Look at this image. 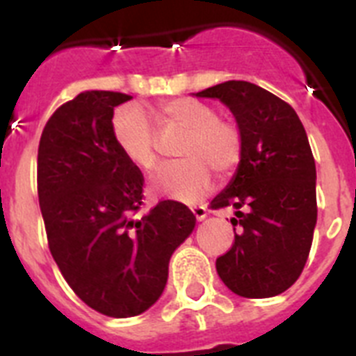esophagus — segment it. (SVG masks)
I'll list each match as a JSON object with an SVG mask.
<instances>
[{
    "label": "esophagus",
    "mask_w": 356,
    "mask_h": 356,
    "mask_svg": "<svg viewBox=\"0 0 356 356\" xmlns=\"http://www.w3.org/2000/svg\"><path fill=\"white\" fill-rule=\"evenodd\" d=\"M193 213H194V217H196L197 221H203V219L207 217V209L203 205L193 207Z\"/></svg>",
    "instance_id": "esophagus-1"
}]
</instances>
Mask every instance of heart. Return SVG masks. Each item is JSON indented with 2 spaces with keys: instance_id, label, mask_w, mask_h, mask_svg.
<instances>
[{
  "instance_id": "1",
  "label": "heart",
  "mask_w": 356,
  "mask_h": 356,
  "mask_svg": "<svg viewBox=\"0 0 356 356\" xmlns=\"http://www.w3.org/2000/svg\"><path fill=\"white\" fill-rule=\"evenodd\" d=\"M160 131H184L175 162L156 175L159 194L180 201H197L212 185V172L228 178L244 153L242 131L235 121L219 118L217 110L196 97H171L155 106ZM112 135L124 159L144 172L159 168V137L153 122L139 106L119 108L112 118Z\"/></svg>"
}]
</instances>
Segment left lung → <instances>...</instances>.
Here are the masks:
<instances>
[{"label":"left lung","mask_w":356,"mask_h":356,"mask_svg":"<svg viewBox=\"0 0 356 356\" xmlns=\"http://www.w3.org/2000/svg\"><path fill=\"white\" fill-rule=\"evenodd\" d=\"M235 115L244 153L232 184L210 209L234 207L232 248L216 260L219 278L242 298H271L300 278L317 221L316 162L307 131L289 103L250 81H225L197 92Z\"/></svg>","instance_id":"8db88e82"}]
</instances>
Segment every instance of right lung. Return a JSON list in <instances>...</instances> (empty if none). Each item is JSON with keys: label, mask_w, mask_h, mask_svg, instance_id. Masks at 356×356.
<instances>
[{"label": "right lung", "mask_w": 356, "mask_h": 356, "mask_svg": "<svg viewBox=\"0 0 356 356\" xmlns=\"http://www.w3.org/2000/svg\"><path fill=\"white\" fill-rule=\"evenodd\" d=\"M131 96L85 90L53 112L37 155V193L56 266L74 294L108 317L139 316L168 282L172 251L196 217L178 201L143 209L144 176L112 135Z\"/></svg>", "instance_id": "1"}]
</instances>
